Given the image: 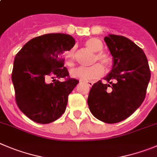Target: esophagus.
<instances>
[{"mask_svg": "<svg viewBox=\"0 0 157 157\" xmlns=\"http://www.w3.org/2000/svg\"><path fill=\"white\" fill-rule=\"evenodd\" d=\"M85 83H86V84L87 85V86H90V87H91V86L93 85V82H85Z\"/></svg>", "mask_w": 157, "mask_h": 157, "instance_id": "34e87169", "label": "esophagus"}]
</instances>
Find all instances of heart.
<instances>
[{"instance_id": "heart-1", "label": "heart", "mask_w": 157, "mask_h": 157, "mask_svg": "<svg viewBox=\"0 0 157 157\" xmlns=\"http://www.w3.org/2000/svg\"><path fill=\"white\" fill-rule=\"evenodd\" d=\"M86 46L89 50L93 51V53H96L93 57V62L99 61L105 67H110L111 64V60L107 54L100 52L103 50V46L99 39H89L86 40ZM75 48L73 47L70 49L66 54V63L68 65H73L75 62ZM71 75L73 78H75L81 81L90 82L102 77L103 75V69L101 65L96 64L88 67H80L73 69Z\"/></svg>"}]
</instances>
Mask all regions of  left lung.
<instances>
[{
    "mask_svg": "<svg viewBox=\"0 0 157 157\" xmlns=\"http://www.w3.org/2000/svg\"><path fill=\"white\" fill-rule=\"evenodd\" d=\"M104 41L113 56L112 70L94 83L88 96L90 110L96 118L114 124L128 118L141 106L150 80V70L143 50L122 36L110 35Z\"/></svg>",
    "mask_w": 157,
    "mask_h": 157,
    "instance_id": "left-lung-1",
    "label": "left lung"
}]
</instances>
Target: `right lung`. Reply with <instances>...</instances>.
Segmentation results:
<instances>
[{"label":"right lung","instance_id":"1","mask_svg":"<svg viewBox=\"0 0 157 157\" xmlns=\"http://www.w3.org/2000/svg\"><path fill=\"white\" fill-rule=\"evenodd\" d=\"M70 35L50 33L32 39L14 61L11 79L18 108L33 121L49 124L64 113L68 95L78 83L69 77L63 54L74 47ZM49 77H64L48 84Z\"/></svg>","mask_w":157,"mask_h":157}]
</instances>
